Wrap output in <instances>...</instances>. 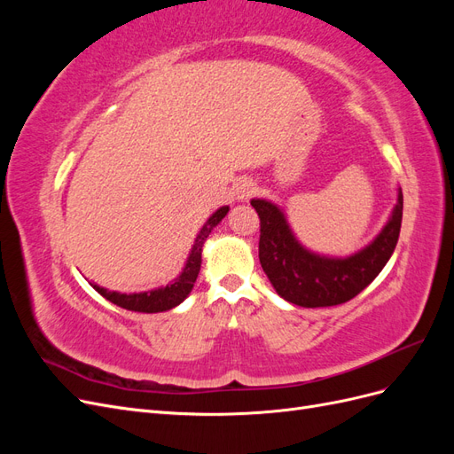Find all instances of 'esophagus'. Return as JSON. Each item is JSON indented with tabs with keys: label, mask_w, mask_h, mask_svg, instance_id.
<instances>
[{
	"label": "esophagus",
	"mask_w": 454,
	"mask_h": 454,
	"mask_svg": "<svg viewBox=\"0 0 454 454\" xmlns=\"http://www.w3.org/2000/svg\"><path fill=\"white\" fill-rule=\"evenodd\" d=\"M254 182L248 180V177H244V180H239L235 184V195L239 200H248L254 195Z\"/></svg>",
	"instance_id": "obj_1"
}]
</instances>
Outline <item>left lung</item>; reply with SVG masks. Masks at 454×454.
Instances as JSON below:
<instances>
[{
  "label": "left lung",
  "instance_id": "obj_1",
  "mask_svg": "<svg viewBox=\"0 0 454 454\" xmlns=\"http://www.w3.org/2000/svg\"><path fill=\"white\" fill-rule=\"evenodd\" d=\"M259 215V261L280 297L294 305L316 309L347 303L377 278L397 244L403 195L388 223L367 248L347 259L310 254L292 235L284 214L267 200H252Z\"/></svg>",
  "mask_w": 454,
  "mask_h": 454
}]
</instances>
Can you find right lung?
Masks as SVG:
<instances>
[{"label": "right lung", "mask_w": 454, "mask_h": 454, "mask_svg": "<svg viewBox=\"0 0 454 454\" xmlns=\"http://www.w3.org/2000/svg\"><path fill=\"white\" fill-rule=\"evenodd\" d=\"M229 208L223 206V208H219L206 225L200 229L199 237L193 244V250L189 254V259L185 263L184 272L180 274V278L176 282L168 284L167 287H159V290L153 292H144V294H117V292H107L104 287L92 284V287L96 292H98L102 297H106L107 301H112L114 305L121 307V309H127V310H134V312H162V310H170L174 307H177L182 303V301L189 295V292L193 290V284L199 277V270H200V254H202V246L204 240L208 239L210 232L214 231V227L222 222V219L227 215Z\"/></svg>", "instance_id": "right-lung-1"}]
</instances>
